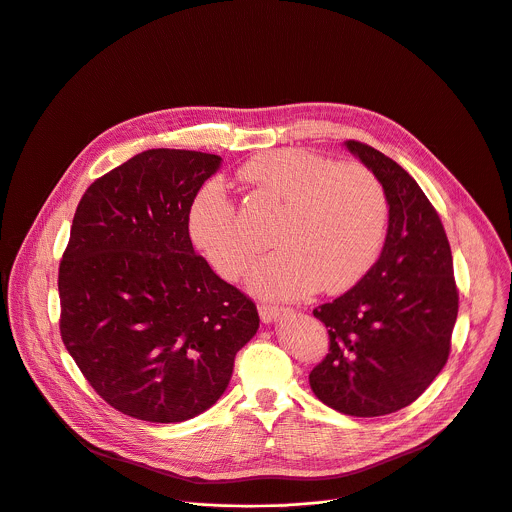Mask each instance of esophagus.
Returning <instances> with one entry per match:
<instances>
[{
	"instance_id": "34e87169",
	"label": "esophagus",
	"mask_w": 512,
	"mask_h": 512,
	"mask_svg": "<svg viewBox=\"0 0 512 512\" xmlns=\"http://www.w3.org/2000/svg\"><path fill=\"white\" fill-rule=\"evenodd\" d=\"M287 310L285 308H279V306H267V304H261L259 306V316H261V320L265 322V324H269V322H275L281 314H285Z\"/></svg>"
}]
</instances>
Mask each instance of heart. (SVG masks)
Here are the masks:
<instances>
[{
  "label": "heart",
  "instance_id": "heart-1",
  "mask_svg": "<svg viewBox=\"0 0 512 512\" xmlns=\"http://www.w3.org/2000/svg\"><path fill=\"white\" fill-rule=\"evenodd\" d=\"M241 176L283 206L271 235L277 251L249 275L255 294L296 300L318 287L336 294L373 267L387 233L389 200L371 170L304 150H277L251 158ZM188 233L225 279H239L257 253L218 178L192 196Z\"/></svg>",
  "mask_w": 512,
  "mask_h": 512
}]
</instances>
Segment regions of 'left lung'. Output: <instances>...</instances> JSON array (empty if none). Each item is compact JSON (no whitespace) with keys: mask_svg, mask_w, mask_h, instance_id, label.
Listing matches in <instances>:
<instances>
[{"mask_svg":"<svg viewBox=\"0 0 512 512\" xmlns=\"http://www.w3.org/2000/svg\"><path fill=\"white\" fill-rule=\"evenodd\" d=\"M344 145L383 184L389 229L367 275L314 310L330 348L310 387L344 415L379 417L411 405L440 375L460 298L444 225L419 184L371 145Z\"/></svg>","mask_w":512,"mask_h":512,"instance_id":"8db88e82","label":"left lung"}]
</instances>
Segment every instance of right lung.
<instances>
[{
    "label": "right lung",
    "instance_id": "obj_1",
    "mask_svg": "<svg viewBox=\"0 0 512 512\" xmlns=\"http://www.w3.org/2000/svg\"><path fill=\"white\" fill-rule=\"evenodd\" d=\"M221 156L148 150L83 194L58 267L60 336L113 409L176 423L212 407L255 336L251 298L194 253L188 206Z\"/></svg>",
    "mask_w": 512,
    "mask_h": 512
}]
</instances>
